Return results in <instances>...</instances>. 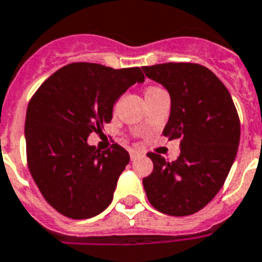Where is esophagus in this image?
Instances as JSON below:
<instances>
[{
  "label": "esophagus",
  "mask_w": 262,
  "mask_h": 262,
  "mask_svg": "<svg viewBox=\"0 0 262 262\" xmlns=\"http://www.w3.org/2000/svg\"><path fill=\"white\" fill-rule=\"evenodd\" d=\"M129 153H130V160L133 161V160H136V159H137L138 156H140V153L137 152V150H133V149H130L129 150Z\"/></svg>",
  "instance_id": "1"
}]
</instances>
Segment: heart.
I'll return each instance as SVG.
<instances>
[{
  "label": "heart",
  "instance_id": "heart-1",
  "mask_svg": "<svg viewBox=\"0 0 262 262\" xmlns=\"http://www.w3.org/2000/svg\"><path fill=\"white\" fill-rule=\"evenodd\" d=\"M161 91H164V90H163V89H161V87L152 86V87H149V89H148V90H146L145 97H146V98H148V97H152V95L157 94V93H161Z\"/></svg>",
  "mask_w": 262,
  "mask_h": 262
}]
</instances>
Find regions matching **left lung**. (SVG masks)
<instances>
[{"mask_svg": "<svg viewBox=\"0 0 262 262\" xmlns=\"http://www.w3.org/2000/svg\"><path fill=\"white\" fill-rule=\"evenodd\" d=\"M145 75L171 95V114L163 135L180 138V156L168 161L146 153L153 171L142 179L148 201L163 214L199 211L222 188L241 135L237 109L226 86L198 63L144 66Z\"/></svg>", "mask_w": 262, "mask_h": 262, "instance_id": "1", "label": "left lung"}]
</instances>
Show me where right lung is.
I'll list each match as a JSON object with an SVG mask.
<instances>
[{
	"label": "right lung",
	"mask_w": 262,
	"mask_h": 262,
	"mask_svg": "<svg viewBox=\"0 0 262 262\" xmlns=\"http://www.w3.org/2000/svg\"><path fill=\"white\" fill-rule=\"evenodd\" d=\"M144 79L140 67L76 61L54 72L32 95L25 117L28 168L57 212L86 220L110 205L130 157L117 142L95 149L87 137L102 132L112 121L114 102Z\"/></svg>",
	"instance_id": "add662e5"
}]
</instances>
